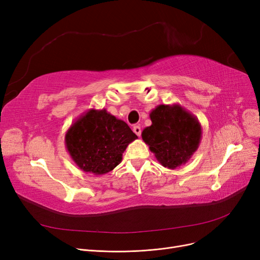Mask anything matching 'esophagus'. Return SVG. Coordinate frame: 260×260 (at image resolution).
<instances>
[{
  "instance_id": "1",
  "label": "esophagus",
  "mask_w": 260,
  "mask_h": 260,
  "mask_svg": "<svg viewBox=\"0 0 260 260\" xmlns=\"http://www.w3.org/2000/svg\"><path fill=\"white\" fill-rule=\"evenodd\" d=\"M133 131H134V133L138 136V137H140L141 136V127L139 126V125H136V126H134L133 127Z\"/></svg>"
}]
</instances>
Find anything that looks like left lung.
I'll return each mask as SVG.
<instances>
[{
    "instance_id": "left-lung-1",
    "label": "left lung",
    "mask_w": 260,
    "mask_h": 260,
    "mask_svg": "<svg viewBox=\"0 0 260 260\" xmlns=\"http://www.w3.org/2000/svg\"><path fill=\"white\" fill-rule=\"evenodd\" d=\"M149 118L152 125L145 127L141 136L158 162L170 170L185 165L201 141L199 120L179 104H160Z\"/></svg>"
}]
</instances>
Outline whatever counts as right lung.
Wrapping results in <instances>:
<instances>
[{
  "label": "right lung",
  "mask_w": 260,
  "mask_h": 260,
  "mask_svg": "<svg viewBox=\"0 0 260 260\" xmlns=\"http://www.w3.org/2000/svg\"><path fill=\"white\" fill-rule=\"evenodd\" d=\"M137 138L124 121L104 108H90L67 129L65 146L80 170L104 175L119 165L128 144Z\"/></svg>",
  "instance_id": "add662e5"
}]
</instances>
